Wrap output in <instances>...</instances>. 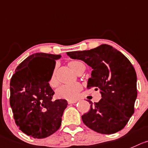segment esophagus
<instances>
[{
    "mask_svg": "<svg viewBox=\"0 0 148 148\" xmlns=\"http://www.w3.org/2000/svg\"><path fill=\"white\" fill-rule=\"evenodd\" d=\"M67 102H68V104H69V105H70V104L76 103V102H77V100H68V101H67Z\"/></svg>",
    "mask_w": 148,
    "mask_h": 148,
    "instance_id": "34e87169",
    "label": "esophagus"
}]
</instances>
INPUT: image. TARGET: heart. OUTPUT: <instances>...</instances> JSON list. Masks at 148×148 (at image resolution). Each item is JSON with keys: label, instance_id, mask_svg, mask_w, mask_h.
Returning <instances> with one entry per match:
<instances>
[{"label": "heart", "instance_id": "heart-1", "mask_svg": "<svg viewBox=\"0 0 148 148\" xmlns=\"http://www.w3.org/2000/svg\"><path fill=\"white\" fill-rule=\"evenodd\" d=\"M69 66L73 69V70H74L76 73L79 70L80 67H82V66H85V64L80 61L73 60V61H70L69 62ZM49 84L51 87H56L58 84V81H57L55 75V69L52 72ZM81 86L78 83L63 84L56 90V95L58 98L73 100V99H75L78 97V93L81 91Z\"/></svg>", "mask_w": 148, "mask_h": 148}]
</instances>
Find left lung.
I'll list each match as a JSON object with an SVG mask.
<instances>
[{
    "instance_id": "left-lung-1",
    "label": "left lung",
    "mask_w": 148,
    "mask_h": 148,
    "mask_svg": "<svg viewBox=\"0 0 148 148\" xmlns=\"http://www.w3.org/2000/svg\"><path fill=\"white\" fill-rule=\"evenodd\" d=\"M67 54L72 59L82 60L93 69L87 88L95 87L102 95L98 102L88 101L90 110L81 117L84 124L104 134L123 129L134 112L137 96L136 74L130 61L107 44Z\"/></svg>"
}]
</instances>
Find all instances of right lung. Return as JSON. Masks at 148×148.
<instances>
[{"label": "right lung", "mask_w": 148, "mask_h": 148, "mask_svg": "<svg viewBox=\"0 0 148 148\" xmlns=\"http://www.w3.org/2000/svg\"><path fill=\"white\" fill-rule=\"evenodd\" d=\"M61 55L36 53L16 67L10 81V105L15 123L23 133L33 138H46L61 126L67 108L65 99L52 100L54 91L49 81ZM43 59V66L33 63Z\"/></svg>", "instance_id": "obj_1"}]
</instances>
